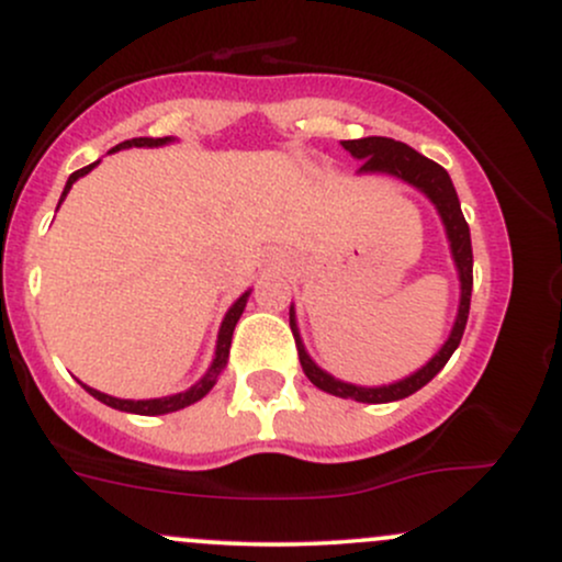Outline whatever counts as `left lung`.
<instances>
[{
	"instance_id": "left-lung-1",
	"label": "left lung",
	"mask_w": 562,
	"mask_h": 562,
	"mask_svg": "<svg viewBox=\"0 0 562 562\" xmlns=\"http://www.w3.org/2000/svg\"><path fill=\"white\" fill-rule=\"evenodd\" d=\"M340 145H344L353 158L362 160L357 173H389V177L402 179V182L420 190L423 195L436 205L438 216H441L443 232H447L451 261H454L457 277H460V306H457V317L454 325H451L449 338L443 340V346L438 348L434 357H430L420 370H415L412 375H406L402 380H393L389 385L346 383V380L322 370V367L308 357L306 346H303L293 303H290V330L295 335V346H299L303 372H306V378L312 380L319 391L333 393V396L340 398H353V402L362 404L398 402V398H406L415 391H420L423 385H428L430 380L443 370V364L449 362V357L457 351V346H460L462 333H465L470 314V293H473V245H470V227L465 216H462L460 198H457V190L454 184H451L447 169H441L436 160L425 158L417 150H412L409 145H404V142L389 137L344 139Z\"/></svg>"
}]
</instances>
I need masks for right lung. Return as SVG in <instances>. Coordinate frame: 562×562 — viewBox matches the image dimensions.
<instances>
[{
	"instance_id": "add662e5",
	"label": "right lung",
	"mask_w": 562,
	"mask_h": 562,
	"mask_svg": "<svg viewBox=\"0 0 562 562\" xmlns=\"http://www.w3.org/2000/svg\"><path fill=\"white\" fill-rule=\"evenodd\" d=\"M169 142H173V137H158V139H153V137H137V139H126V142H121V145H115L111 153H115V150H126V147H164V145H169ZM97 164H100V160H94V164L83 166V169H79V171L70 173L68 182H66V190H63V195H60V203H63V200H66V195L70 192V187H74L76 179L83 177V173L92 171ZM60 203H57V209H60ZM248 295H250V290H245V293L240 295V299H237L235 303H232L229 312L224 314L222 327H218L214 362H211L209 370H205V375L200 378L195 385H190V389H187V391H182V393H171V396H160V398H137V402H134V398H115V396H108V393H102V391H97V389H89V385H83V383H81V385H83V389H87L89 393H92V396L97 398V402H102V404L113 406V409L132 412V415H147V417L169 415V412L184 409V406H190V404L200 402V398H203L205 393H209L211 389H214L216 380H218V375H222L224 367H227V359H229V346H232V333H235L237 319L243 317L245 303H248Z\"/></svg>"
}]
</instances>
